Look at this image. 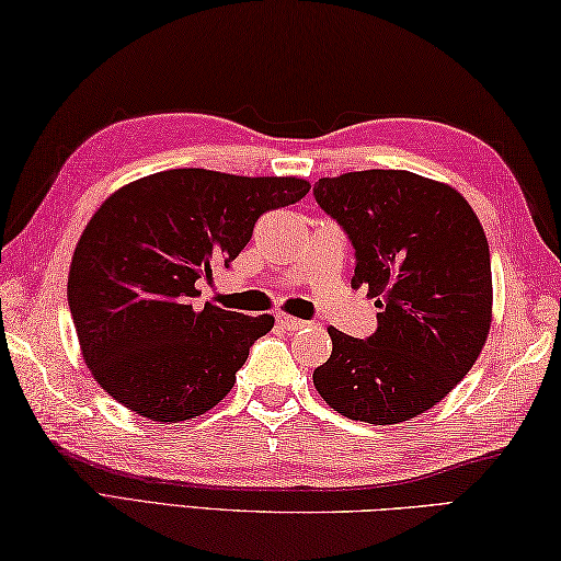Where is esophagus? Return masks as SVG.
Listing matches in <instances>:
<instances>
[{"label": "esophagus", "instance_id": "34e87169", "mask_svg": "<svg viewBox=\"0 0 561 561\" xmlns=\"http://www.w3.org/2000/svg\"><path fill=\"white\" fill-rule=\"evenodd\" d=\"M277 323H279V329H284V331H299V329H304V325H307V321H301V319H294V316H277Z\"/></svg>", "mask_w": 561, "mask_h": 561}]
</instances>
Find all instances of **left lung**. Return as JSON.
I'll list each match as a JSON object with an SVG mask.
<instances>
[{"label": "left lung", "instance_id": "8db88e82", "mask_svg": "<svg viewBox=\"0 0 561 561\" xmlns=\"http://www.w3.org/2000/svg\"><path fill=\"white\" fill-rule=\"evenodd\" d=\"M348 232L355 289L378 297L368 341L329 329L331 358L313 370L343 416L400 424L442 402L481 355L493 321L491 252L481 220L449 183L368 169L313 186Z\"/></svg>", "mask_w": 561, "mask_h": 561}]
</instances>
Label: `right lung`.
I'll list each match as a JSON object with an SVG mask.
<instances>
[{"mask_svg": "<svg viewBox=\"0 0 561 561\" xmlns=\"http://www.w3.org/2000/svg\"><path fill=\"white\" fill-rule=\"evenodd\" d=\"M309 188L297 176L169 169L112 193L68 272L70 316L98 385L161 424L213 410L274 316L196 309L198 279L238 257L260 216Z\"/></svg>", "mask_w": 561, "mask_h": 561, "instance_id": "add662e5", "label": "right lung"}]
</instances>
